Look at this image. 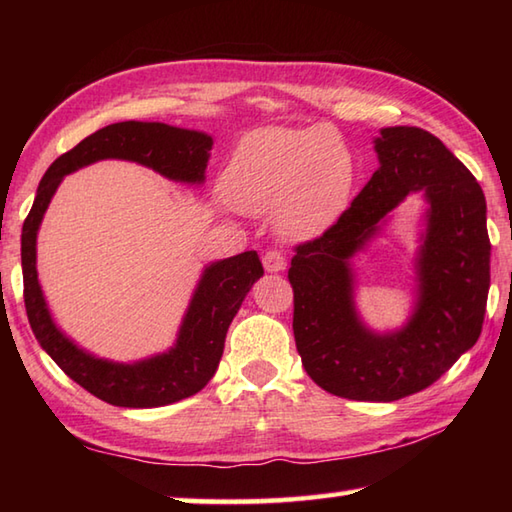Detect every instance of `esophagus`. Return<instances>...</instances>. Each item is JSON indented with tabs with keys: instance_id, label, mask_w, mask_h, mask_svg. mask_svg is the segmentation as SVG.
Instances as JSON below:
<instances>
[{
	"instance_id": "1",
	"label": "esophagus",
	"mask_w": 512,
	"mask_h": 512,
	"mask_svg": "<svg viewBox=\"0 0 512 512\" xmlns=\"http://www.w3.org/2000/svg\"><path fill=\"white\" fill-rule=\"evenodd\" d=\"M262 262L268 273H281V270L286 268V257L284 253H279V250H268V253H264Z\"/></svg>"
}]
</instances>
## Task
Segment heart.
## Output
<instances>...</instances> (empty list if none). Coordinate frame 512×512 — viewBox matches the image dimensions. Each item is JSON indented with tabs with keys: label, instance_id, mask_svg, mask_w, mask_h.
<instances>
[{
	"label": "heart",
	"instance_id": "heart-1",
	"mask_svg": "<svg viewBox=\"0 0 512 512\" xmlns=\"http://www.w3.org/2000/svg\"><path fill=\"white\" fill-rule=\"evenodd\" d=\"M354 156L328 125L264 127L242 138L222 173V193L248 215L275 211L281 235L310 237L350 198Z\"/></svg>",
	"mask_w": 512,
	"mask_h": 512
}]
</instances>
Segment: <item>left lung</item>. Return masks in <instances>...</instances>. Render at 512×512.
I'll use <instances>...</instances> for the list:
<instances>
[{
  "label": "left lung",
  "mask_w": 512,
  "mask_h": 512,
  "mask_svg": "<svg viewBox=\"0 0 512 512\" xmlns=\"http://www.w3.org/2000/svg\"><path fill=\"white\" fill-rule=\"evenodd\" d=\"M380 167L336 224L299 244L297 352L321 389L350 400L391 402L436 383L480 339L491 242L486 200L473 173L420 127H385L374 138ZM411 192L428 202L417 254V306L398 331L374 333L357 317L351 257Z\"/></svg>",
  "instance_id": "left-lung-1"
}]
</instances>
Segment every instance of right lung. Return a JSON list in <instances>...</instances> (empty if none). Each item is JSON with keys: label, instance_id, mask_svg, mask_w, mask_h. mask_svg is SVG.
I'll return each instance as SVG.
<instances>
[{"label": "right lung", "instance_id": "right-lung-1", "mask_svg": "<svg viewBox=\"0 0 512 512\" xmlns=\"http://www.w3.org/2000/svg\"><path fill=\"white\" fill-rule=\"evenodd\" d=\"M213 138L165 123L125 121L83 138L52 162L41 178L35 204L21 231V270L30 328L39 345L74 383L116 407L149 409L189 398L209 383L224 352V339L248 290L264 275L255 250L220 259L204 268L184 312L178 339L167 352L134 363L94 356L65 336L48 310L37 277V233L63 176L92 162L118 158L158 171L173 182L202 184Z\"/></svg>", "mask_w": 512, "mask_h": 512}]
</instances>
